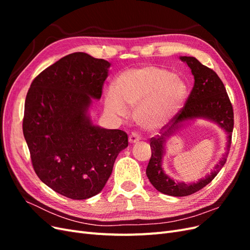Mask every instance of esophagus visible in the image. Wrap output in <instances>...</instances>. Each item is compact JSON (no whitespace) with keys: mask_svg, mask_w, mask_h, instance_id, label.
Returning <instances> with one entry per match:
<instances>
[{"mask_svg":"<svg viewBox=\"0 0 250 250\" xmlns=\"http://www.w3.org/2000/svg\"><path fill=\"white\" fill-rule=\"evenodd\" d=\"M140 140H141V137H140V134H139L138 132H132V133L129 135V143H130V144L138 143Z\"/></svg>","mask_w":250,"mask_h":250,"instance_id":"esophagus-1","label":"esophagus"}]
</instances>
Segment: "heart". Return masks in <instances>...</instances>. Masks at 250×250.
<instances>
[{
    "instance_id": "obj_1",
    "label": "heart",
    "mask_w": 250,
    "mask_h": 250,
    "mask_svg": "<svg viewBox=\"0 0 250 250\" xmlns=\"http://www.w3.org/2000/svg\"><path fill=\"white\" fill-rule=\"evenodd\" d=\"M185 83L168 70L144 66L121 74L115 90L105 95V107L112 115H126V105L135 108V120L144 128L160 127L175 115L186 97Z\"/></svg>"
}]
</instances>
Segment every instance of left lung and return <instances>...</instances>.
Listing matches in <instances>:
<instances>
[{
	"instance_id": "obj_1",
	"label": "left lung",
	"mask_w": 250,
	"mask_h": 250,
	"mask_svg": "<svg viewBox=\"0 0 250 250\" xmlns=\"http://www.w3.org/2000/svg\"><path fill=\"white\" fill-rule=\"evenodd\" d=\"M180 59L191 69L195 80L194 86L184 108L162 128L160 135L151 138V158L146 169L147 177L158 192L175 197H183L198 192L216 177L226 163L233 129L232 105L221 79L213 70L203 65L195 57L180 56ZM195 118L209 119L227 131L229 134L227 148L228 152L222 158L214 170L197 183H178L169 178L161 168L162 157L165 153V141L185 122Z\"/></svg>"
}]
</instances>
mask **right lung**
<instances>
[{"instance_id": "1", "label": "right lung", "mask_w": 250, "mask_h": 250, "mask_svg": "<svg viewBox=\"0 0 250 250\" xmlns=\"http://www.w3.org/2000/svg\"><path fill=\"white\" fill-rule=\"evenodd\" d=\"M110 63L76 52L36 76L30 86L22 132L36 175L67 198L82 200L102 191L127 133L94 125L88 116L99 100Z\"/></svg>"}]
</instances>
